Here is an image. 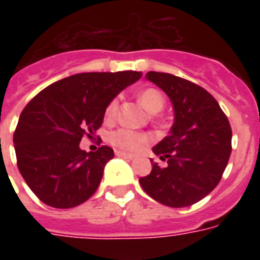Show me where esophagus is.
Segmentation results:
<instances>
[{"label": "esophagus", "instance_id": "1", "mask_svg": "<svg viewBox=\"0 0 260 260\" xmlns=\"http://www.w3.org/2000/svg\"><path fill=\"white\" fill-rule=\"evenodd\" d=\"M116 155H117V156H121V158H126V159L135 158V155L129 154V152H124V151H116Z\"/></svg>", "mask_w": 260, "mask_h": 260}]
</instances>
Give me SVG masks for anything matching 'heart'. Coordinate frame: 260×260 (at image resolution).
<instances>
[{
  "label": "heart",
  "instance_id": "b5f03b06",
  "mask_svg": "<svg viewBox=\"0 0 260 260\" xmlns=\"http://www.w3.org/2000/svg\"><path fill=\"white\" fill-rule=\"evenodd\" d=\"M139 101L151 113H156L165 106V98L162 93L156 89H146L143 90L142 93L139 94ZM118 110V100L113 98L112 101L108 104L105 109V117L108 120H113L116 117ZM109 143L116 148L125 151H134L139 148L143 144L148 142V136L140 132H135V131L126 129V128H120L117 131H113L109 135Z\"/></svg>",
  "mask_w": 260,
  "mask_h": 260
}]
</instances>
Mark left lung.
Here are the masks:
<instances>
[{"instance_id":"1","label":"left lung","mask_w":260,"mask_h":260,"mask_svg":"<svg viewBox=\"0 0 260 260\" xmlns=\"http://www.w3.org/2000/svg\"><path fill=\"white\" fill-rule=\"evenodd\" d=\"M146 78L171 100L174 124L169 136L152 148L166 165L154 163L151 173L139 182L163 205H193L218 185L228 165L232 151L230 121L204 87L167 73L148 71Z\"/></svg>"}]
</instances>
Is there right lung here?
<instances>
[{"label": "right lung", "instance_id": "1", "mask_svg": "<svg viewBox=\"0 0 260 260\" xmlns=\"http://www.w3.org/2000/svg\"><path fill=\"white\" fill-rule=\"evenodd\" d=\"M140 78V71L81 73L30 100L20 114L13 143L18 170L40 201L69 209L95 193L114 152L108 146L86 152L79 143L83 136L93 138L108 104Z\"/></svg>", "mask_w": 260, "mask_h": 260}]
</instances>
